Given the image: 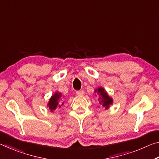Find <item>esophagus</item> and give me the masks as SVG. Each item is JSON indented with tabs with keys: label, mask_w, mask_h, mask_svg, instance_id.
I'll list each match as a JSON object with an SVG mask.
<instances>
[{
	"label": "esophagus",
	"mask_w": 159,
	"mask_h": 159,
	"mask_svg": "<svg viewBox=\"0 0 159 159\" xmlns=\"http://www.w3.org/2000/svg\"><path fill=\"white\" fill-rule=\"evenodd\" d=\"M85 94L84 91H83V90H78L76 91V95H79V96H82Z\"/></svg>",
	"instance_id": "1"
}]
</instances>
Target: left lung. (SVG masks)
Returning <instances> with one entry per match:
<instances>
[{
	"instance_id": "8db88e82",
	"label": "left lung",
	"mask_w": 159,
	"mask_h": 159,
	"mask_svg": "<svg viewBox=\"0 0 159 159\" xmlns=\"http://www.w3.org/2000/svg\"><path fill=\"white\" fill-rule=\"evenodd\" d=\"M95 92H98V93L99 94V97L98 98L99 104L105 107V109H108L110 104H112L113 99L111 98H109L107 92H105L102 88H99L98 89L95 90Z\"/></svg>"
}]
</instances>
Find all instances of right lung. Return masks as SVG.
<instances>
[{"instance_id": "right-lung-1", "label": "right lung", "mask_w": 159, "mask_h": 159, "mask_svg": "<svg viewBox=\"0 0 159 159\" xmlns=\"http://www.w3.org/2000/svg\"><path fill=\"white\" fill-rule=\"evenodd\" d=\"M61 93H56L50 98L49 103L48 104V106L49 107V109L51 110V111H52L53 110L56 109L60 108L63 105V102H61Z\"/></svg>"}]
</instances>
